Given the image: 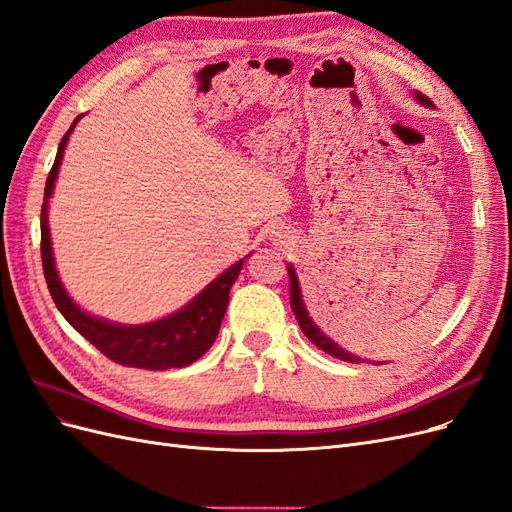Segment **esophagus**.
<instances>
[{
  "instance_id": "1",
  "label": "esophagus",
  "mask_w": 512,
  "mask_h": 512,
  "mask_svg": "<svg viewBox=\"0 0 512 512\" xmlns=\"http://www.w3.org/2000/svg\"><path fill=\"white\" fill-rule=\"evenodd\" d=\"M284 239H286V237H284Z\"/></svg>"
}]
</instances>
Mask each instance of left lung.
I'll return each mask as SVG.
<instances>
[{"label":"left lung","instance_id":"8db88e82","mask_svg":"<svg viewBox=\"0 0 512 512\" xmlns=\"http://www.w3.org/2000/svg\"><path fill=\"white\" fill-rule=\"evenodd\" d=\"M416 100L421 102V104H425V106H431V100H429L427 96H423L421 91H416ZM288 275H290V307H292V312H294V318H297V322H299L301 331L305 333V337L309 339V342L316 344L320 350H324L327 354L335 356V359H339V361L361 363L359 356H354V354L346 352L344 348H339L337 344H333L331 339L316 327L314 320L309 318L307 309H305V305H303V299H301V288H299V280H297V273H294V269H292V267H288Z\"/></svg>","mask_w":512,"mask_h":512}]
</instances>
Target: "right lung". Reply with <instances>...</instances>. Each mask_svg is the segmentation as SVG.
<instances>
[{
    "instance_id": "obj_1",
    "label": "right lung",
    "mask_w": 512,
    "mask_h": 512,
    "mask_svg": "<svg viewBox=\"0 0 512 512\" xmlns=\"http://www.w3.org/2000/svg\"><path fill=\"white\" fill-rule=\"evenodd\" d=\"M79 119L81 115L74 119L72 128L64 134V138H61L53 168L44 188V203L40 211V252L46 286H49V292L61 316H64L89 344H94L111 361L126 367H141L151 371L190 365L198 361L200 356L213 346L215 337H218L220 324L228 307V292L232 284L237 282L243 260L226 269L220 277H215L203 292L196 294V297L183 309H179V312L162 320L149 324H115L85 314L83 309L68 297V292L59 282L53 260L49 222H46V207H49V198L55 188L59 164L61 158H64V149L68 145L70 132L74 130Z\"/></svg>"
}]
</instances>
